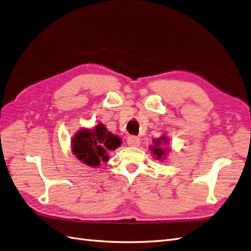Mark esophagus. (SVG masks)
I'll return each mask as SVG.
<instances>
[{
	"mask_svg": "<svg viewBox=\"0 0 251 251\" xmlns=\"http://www.w3.org/2000/svg\"><path fill=\"white\" fill-rule=\"evenodd\" d=\"M126 142L128 146L131 147H138L140 144V139L137 137V136H128Z\"/></svg>",
	"mask_w": 251,
	"mask_h": 251,
	"instance_id": "obj_1",
	"label": "esophagus"
}]
</instances>
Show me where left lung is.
<instances>
[{"label":"left lung","instance_id":"left-lung-1","mask_svg":"<svg viewBox=\"0 0 251 251\" xmlns=\"http://www.w3.org/2000/svg\"><path fill=\"white\" fill-rule=\"evenodd\" d=\"M153 142H155V146L151 147V151H153L157 159H161L165 155V150L163 149V146L165 143H168V139L165 137H161L160 139L154 140Z\"/></svg>","mask_w":251,"mask_h":251}]
</instances>
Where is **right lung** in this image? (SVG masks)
<instances>
[{"label": "right lung", "mask_w": 251, "mask_h": 251, "mask_svg": "<svg viewBox=\"0 0 251 251\" xmlns=\"http://www.w3.org/2000/svg\"><path fill=\"white\" fill-rule=\"evenodd\" d=\"M73 153L80 161L90 166H98L100 161H108V151H113L121 146V140L110 133L101 124L93 131L82 130L72 141Z\"/></svg>", "instance_id": "add662e5"}]
</instances>
